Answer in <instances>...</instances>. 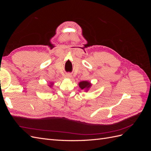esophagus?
<instances>
[{"instance_id": "esophagus-1", "label": "esophagus", "mask_w": 151, "mask_h": 151, "mask_svg": "<svg viewBox=\"0 0 151 151\" xmlns=\"http://www.w3.org/2000/svg\"><path fill=\"white\" fill-rule=\"evenodd\" d=\"M71 77H72V76H71L70 74H66V77H67V78H71Z\"/></svg>"}]
</instances>
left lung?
I'll use <instances>...</instances> for the list:
<instances>
[{"instance_id":"obj_1","label":"left lung","mask_w":151,"mask_h":151,"mask_svg":"<svg viewBox=\"0 0 151 151\" xmlns=\"http://www.w3.org/2000/svg\"><path fill=\"white\" fill-rule=\"evenodd\" d=\"M79 88L81 89H85V91H88L89 89V88H91V84L89 83L88 81H81L79 83Z\"/></svg>"}]
</instances>
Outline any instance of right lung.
I'll use <instances>...</instances> for the list:
<instances>
[{"label":"right lung","mask_w":151,"mask_h":151,"mask_svg":"<svg viewBox=\"0 0 151 151\" xmlns=\"http://www.w3.org/2000/svg\"><path fill=\"white\" fill-rule=\"evenodd\" d=\"M52 84H53V83H52V84H51V85H50V87H52Z\"/></svg>","instance_id":"right-lung-1"}]
</instances>
